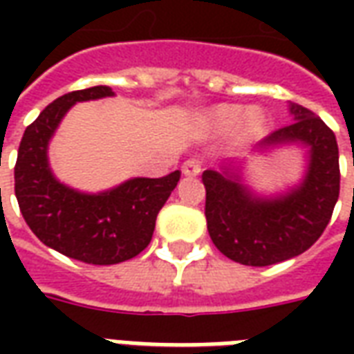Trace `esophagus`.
I'll use <instances>...</instances> for the list:
<instances>
[{"mask_svg":"<svg viewBox=\"0 0 354 354\" xmlns=\"http://www.w3.org/2000/svg\"><path fill=\"white\" fill-rule=\"evenodd\" d=\"M182 172H184L185 176H197L201 172V162L195 161V159L185 161L184 165H182Z\"/></svg>","mask_w":354,"mask_h":354,"instance_id":"obj_1","label":"esophagus"}]
</instances>
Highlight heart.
I'll use <instances>...</instances> for the list:
<instances>
[{"label":"heart","instance_id":"heart-1","mask_svg":"<svg viewBox=\"0 0 354 354\" xmlns=\"http://www.w3.org/2000/svg\"><path fill=\"white\" fill-rule=\"evenodd\" d=\"M208 119L214 127L216 131L225 132L231 131L235 127L237 138L241 142H252V140L260 138L263 131H266L267 117L261 108H246L243 111L241 106L237 104H222L210 109Z\"/></svg>","mask_w":354,"mask_h":354}]
</instances>
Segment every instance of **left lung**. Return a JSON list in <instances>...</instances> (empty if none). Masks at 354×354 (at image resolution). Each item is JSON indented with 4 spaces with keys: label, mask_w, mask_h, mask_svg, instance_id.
<instances>
[{
    "label": "left lung",
    "mask_w": 354,
    "mask_h": 354,
    "mask_svg": "<svg viewBox=\"0 0 354 354\" xmlns=\"http://www.w3.org/2000/svg\"><path fill=\"white\" fill-rule=\"evenodd\" d=\"M290 121L256 147V155L284 146L304 147L299 182L263 195L246 184V159L223 161L203 172L208 235L216 248L243 266L266 267L311 248L332 218L339 197V151L335 134L311 109L288 104Z\"/></svg>",
    "instance_id": "obj_1"
}]
</instances>
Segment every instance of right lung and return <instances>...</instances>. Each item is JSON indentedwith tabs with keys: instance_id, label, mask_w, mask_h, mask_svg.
Listing matches in <instances>:
<instances>
[{
	"instance_id": "add662e5",
	"label": "right lung",
	"mask_w": 354,
	"mask_h": 354,
	"mask_svg": "<svg viewBox=\"0 0 354 354\" xmlns=\"http://www.w3.org/2000/svg\"><path fill=\"white\" fill-rule=\"evenodd\" d=\"M113 96L106 85L68 93L49 104L22 136L15 167V195L35 237L53 250L93 266L138 256L151 241L157 214L174 192L180 170L162 178H131L88 193L60 182L49 165V144L77 102Z\"/></svg>"
}]
</instances>
